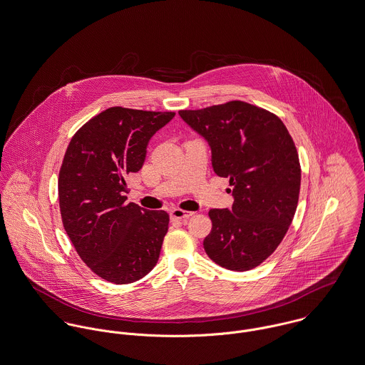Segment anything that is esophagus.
<instances>
[{
  "instance_id": "esophagus-1",
  "label": "esophagus",
  "mask_w": 365,
  "mask_h": 365,
  "mask_svg": "<svg viewBox=\"0 0 365 365\" xmlns=\"http://www.w3.org/2000/svg\"><path fill=\"white\" fill-rule=\"evenodd\" d=\"M192 215H193V212L183 211V210H178V208H175V210L170 211V217L175 218V220H179V221H186V220H189Z\"/></svg>"
}]
</instances>
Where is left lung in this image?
Masks as SVG:
<instances>
[{
	"mask_svg": "<svg viewBox=\"0 0 365 365\" xmlns=\"http://www.w3.org/2000/svg\"><path fill=\"white\" fill-rule=\"evenodd\" d=\"M180 118L211 148V164L229 178L230 210H210L204 250L218 265L249 271L277 250L294 217L302 169L281 119L243 101H229Z\"/></svg>",
	"mask_w": 365,
	"mask_h": 365,
	"instance_id": "obj_1",
	"label": "left lung"
}]
</instances>
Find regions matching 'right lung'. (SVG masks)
I'll use <instances>...</instances> for the list:
<instances>
[{"label":"right lung","instance_id":"add662e5","mask_svg":"<svg viewBox=\"0 0 365 365\" xmlns=\"http://www.w3.org/2000/svg\"><path fill=\"white\" fill-rule=\"evenodd\" d=\"M173 116L113 107L84 123L66 148L58 178L62 224L84 264L115 284L139 281L160 258L168 214L128 204L126 179Z\"/></svg>","mask_w":365,"mask_h":365}]
</instances>
